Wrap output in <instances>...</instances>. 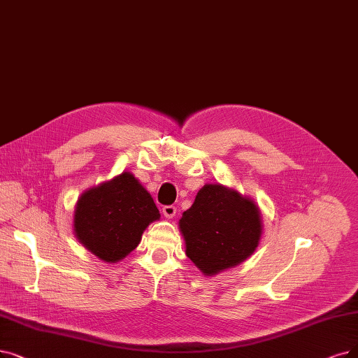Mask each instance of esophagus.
<instances>
[{
  "mask_svg": "<svg viewBox=\"0 0 358 358\" xmlns=\"http://www.w3.org/2000/svg\"><path fill=\"white\" fill-rule=\"evenodd\" d=\"M163 214L167 219H173L175 214H176V207L175 206H164L163 207Z\"/></svg>",
  "mask_w": 358,
  "mask_h": 358,
  "instance_id": "34e87169",
  "label": "esophagus"
}]
</instances>
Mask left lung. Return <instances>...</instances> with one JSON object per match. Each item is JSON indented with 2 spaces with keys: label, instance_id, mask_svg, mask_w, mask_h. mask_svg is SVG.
<instances>
[{
  "label": "left lung",
  "instance_id": "1",
  "mask_svg": "<svg viewBox=\"0 0 358 358\" xmlns=\"http://www.w3.org/2000/svg\"><path fill=\"white\" fill-rule=\"evenodd\" d=\"M179 226L187 255L207 276L245 262L262 236L257 206L222 185H206L199 189Z\"/></svg>",
  "mask_w": 358,
  "mask_h": 358
}]
</instances>
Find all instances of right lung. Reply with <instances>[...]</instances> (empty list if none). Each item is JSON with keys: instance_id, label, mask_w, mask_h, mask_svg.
Returning <instances> with one entry per match:
<instances>
[{"instance_id": "right-lung-1", "label": "right lung", "mask_w": 358, "mask_h": 358, "mask_svg": "<svg viewBox=\"0 0 358 358\" xmlns=\"http://www.w3.org/2000/svg\"><path fill=\"white\" fill-rule=\"evenodd\" d=\"M159 219L151 195L126 171L80 195L75 232L98 259L116 263L138 247L147 226Z\"/></svg>"}]
</instances>
